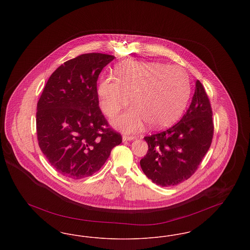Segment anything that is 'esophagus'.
<instances>
[{"label":"esophagus","instance_id":"esophagus-1","mask_svg":"<svg viewBox=\"0 0 250 250\" xmlns=\"http://www.w3.org/2000/svg\"><path fill=\"white\" fill-rule=\"evenodd\" d=\"M136 137L135 136H127V135H125L123 136V142H127V141H133L135 140Z\"/></svg>","mask_w":250,"mask_h":250}]
</instances>
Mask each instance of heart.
I'll return each mask as SVG.
<instances>
[{"label":"heart","mask_w":250,"mask_h":250,"mask_svg":"<svg viewBox=\"0 0 250 250\" xmlns=\"http://www.w3.org/2000/svg\"><path fill=\"white\" fill-rule=\"evenodd\" d=\"M116 79L107 78L98 86L99 105L114 117L129 104L134 106L113 124L123 130H139L148 122L165 127L178 119L190 95L189 78L181 66L155 62L126 61L116 67Z\"/></svg>","instance_id":"b5f03b06"}]
</instances>
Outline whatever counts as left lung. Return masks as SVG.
I'll list each match as a JSON object with an SVG mask.
<instances>
[{"label":"left lung","mask_w":250,"mask_h":250,"mask_svg":"<svg viewBox=\"0 0 250 250\" xmlns=\"http://www.w3.org/2000/svg\"><path fill=\"white\" fill-rule=\"evenodd\" d=\"M210 100L200 81L183 118L167 130L144 137L148 152L140 163L144 174L160 187L190 178L208 152L214 123Z\"/></svg>","instance_id":"obj_1"}]
</instances>
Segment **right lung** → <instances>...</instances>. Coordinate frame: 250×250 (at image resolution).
<instances>
[{"label": "right lung", "instance_id": "obj_1", "mask_svg": "<svg viewBox=\"0 0 250 250\" xmlns=\"http://www.w3.org/2000/svg\"><path fill=\"white\" fill-rule=\"evenodd\" d=\"M114 58L86 53L66 61L51 74L37 102L39 147L67 178L93 175L122 143L100 110L96 89L100 72Z\"/></svg>", "mask_w": 250, "mask_h": 250}]
</instances>
